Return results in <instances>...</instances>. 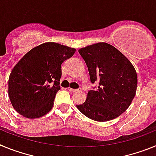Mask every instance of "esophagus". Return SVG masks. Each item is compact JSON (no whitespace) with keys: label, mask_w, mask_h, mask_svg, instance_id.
<instances>
[{"label":"esophagus","mask_w":156,"mask_h":156,"mask_svg":"<svg viewBox=\"0 0 156 156\" xmlns=\"http://www.w3.org/2000/svg\"><path fill=\"white\" fill-rule=\"evenodd\" d=\"M68 90H69V91L71 92V93H75V92H76V91H78V90H80V89H73V88L69 87Z\"/></svg>","instance_id":"esophagus-1"}]
</instances>
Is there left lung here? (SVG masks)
Returning <instances> with one entry per match:
<instances>
[{"instance_id": "left-lung-1", "label": "left lung", "mask_w": 156, "mask_h": 156, "mask_svg": "<svg viewBox=\"0 0 156 156\" xmlns=\"http://www.w3.org/2000/svg\"><path fill=\"white\" fill-rule=\"evenodd\" d=\"M96 90L87 93L86 101L76 105L87 117L98 122L115 119L128 108L136 94L137 76L127 58L107 43H98L80 48Z\"/></svg>"}]
</instances>
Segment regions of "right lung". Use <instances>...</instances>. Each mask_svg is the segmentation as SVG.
<instances>
[{"mask_svg":"<svg viewBox=\"0 0 156 156\" xmlns=\"http://www.w3.org/2000/svg\"><path fill=\"white\" fill-rule=\"evenodd\" d=\"M75 52V48L48 42L19 60L8 79V96L18 113L36 119L51 111L60 90L62 64Z\"/></svg>","mask_w":156,"mask_h":156,"instance_id":"1","label":"right lung"}]
</instances>
